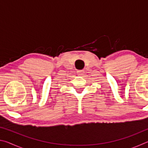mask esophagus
Segmentation results:
<instances>
[{"instance_id":"obj_1","label":"esophagus","mask_w":148,"mask_h":148,"mask_svg":"<svg viewBox=\"0 0 148 148\" xmlns=\"http://www.w3.org/2000/svg\"><path fill=\"white\" fill-rule=\"evenodd\" d=\"M77 75H79V76H84V71H77Z\"/></svg>"}]
</instances>
